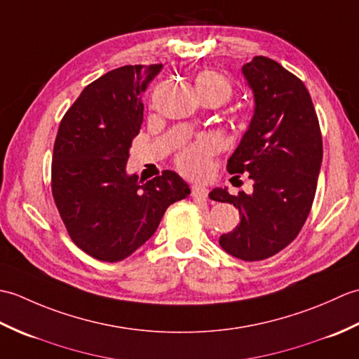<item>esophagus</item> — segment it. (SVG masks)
Returning a JSON list of instances; mask_svg holds the SVG:
<instances>
[{
	"label": "esophagus",
	"mask_w": 359,
	"mask_h": 359,
	"mask_svg": "<svg viewBox=\"0 0 359 359\" xmlns=\"http://www.w3.org/2000/svg\"><path fill=\"white\" fill-rule=\"evenodd\" d=\"M191 194L196 199H207L208 197V188L203 185H193L191 187Z\"/></svg>",
	"instance_id": "1"
}]
</instances>
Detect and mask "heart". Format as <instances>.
I'll return each instance as SVG.
<instances>
[{"label":"heart","instance_id":"b5f03b06","mask_svg":"<svg viewBox=\"0 0 359 359\" xmlns=\"http://www.w3.org/2000/svg\"><path fill=\"white\" fill-rule=\"evenodd\" d=\"M196 89L199 95H215L220 102V104L231 100V97L234 94L231 83L228 81L224 75L212 71H203L197 75ZM215 151L216 142L210 139V137H201L199 140L188 144V147H185L179 152L177 157H175V163H177L182 172H185L188 175H202L208 170L210 157Z\"/></svg>","mask_w":359,"mask_h":359}]
</instances>
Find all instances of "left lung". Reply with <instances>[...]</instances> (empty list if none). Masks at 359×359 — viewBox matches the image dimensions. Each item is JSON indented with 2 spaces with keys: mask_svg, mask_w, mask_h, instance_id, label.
Segmentation results:
<instances>
[{
  "mask_svg": "<svg viewBox=\"0 0 359 359\" xmlns=\"http://www.w3.org/2000/svg\"><path fill=\"white\" fill-rule=\"evenodd\" d=\"M253 90L255 111L239 147L228 160L230 174L248 172L253 193L215 188L210 199L233 203L241 222L219 239L228 255L262 261L285 248L306 224L323 162V137L304 83L266 57L242 66Z\"/></svg>",
  "mask_w": 359,
  "mask_h": 359,
  "instance_id": "obj_1",
  "label": "left lung"
}]
</instances>
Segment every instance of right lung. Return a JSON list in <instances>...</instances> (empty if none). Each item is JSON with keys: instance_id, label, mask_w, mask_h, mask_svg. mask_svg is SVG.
Returning a JSON list of instances; mask_svg holds the SVG:
<instances>
[{"instance_id": "add662e5", "label": "right lung", "mask_w": 359, "mask_h": 359, "mask_svg": "<svg viewBox=\"0 0 359 359\" xmlns=\"http://www.w3.org/2000/svg\"><path fill=\"white\" fill-rule=\"evenodd\" d=\"M162 65L123 66L90 83L60 123L52 194L75 245L117 262L152 238L171 203L189 196L177 172L143 182L126 172L143 121L142 95Z\"/></svg>"}]
</instances>
